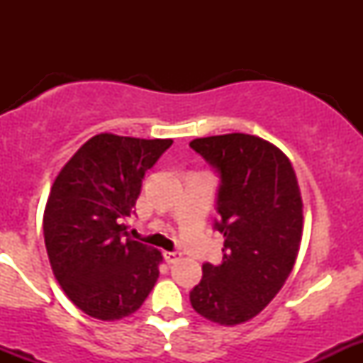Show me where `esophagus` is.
Segmentation results:
<instances>
[{
  "instance_id": "34e87169",
  "label": "esophagus",
  "mask_w": 363,
  "mask_h": 363,
  "mask_svg": "<svg viewBox=\"0 0 363 363\" xmlns=\"http://www.w3.org/2000/svg\"><path fill=\"white\" fill-rule=\"evenodd\" d=\"M163 256H164V259H167V263H175L179 258H181V252H179V251H164Z\"/></svg>"
}]
</instances>
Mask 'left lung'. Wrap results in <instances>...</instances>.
<instances>
[{
	"label": "left lung",
	"mask_w": 363,
	"mask_h": 363,
	"mask_svg": "<svg viewBox=\"0 0 363 363\" xmlns=\"http://www.w3.org/2000/svg\"><path fill=\"white\" fill-rule=\"evenodd\" d=\"M189 147L219 177L214 230L225 237L223 262L203 263L189 302L214 323H244L279 294L295 265L303 219L295 170L255 135L195 138Z\"/></svg>",
	"instance_id": "left-lung-1"
}]
</instances>
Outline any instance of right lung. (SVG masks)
I'll use <instances>...</instances> for the list:
<instances>
[{
	"label": "right lung",
	"instance_id": "right-lung-1",
	"mask_svg": "<svg viewBox=\"0 0 363 363\" xmlns=\"http://www.w3.org/2000/svg\"><path fill=\"white\" fill-rule=\"evenodd\" d=\"M170 138H89L60 172L43 212L45 247L68 298L96 320L133 314L160 276L158 250L133 240L123 221L135 214L142 179Z\"/></svg>",
	"mask_w": 363,
	"mask_h": 363
}]
</instances>
